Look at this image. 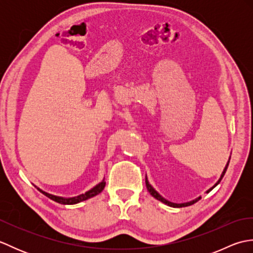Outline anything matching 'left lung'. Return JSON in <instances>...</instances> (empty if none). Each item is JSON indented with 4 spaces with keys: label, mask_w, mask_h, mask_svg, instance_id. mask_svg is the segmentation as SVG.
Returning <instances> with one entry per match:
<instances>
[{
    "label": "left lung",
    "mask_w": 253,
    "mask_h": 253,
    "mask_svg": "<svg viewBox=\"0 0 253 253\" xmlns=\"http://www.w3.org/2000/svg\"><path fill=\"white\" fill-rule=\"evenodd\" d=\"M230 160V159H229ZM228 164H229V161H228V163H227V165H226V168H225V169H224V171L222 173V176H221V178L218 179V181L216 182L215 185H214L211 189H209L208 190V192L209 191H211L214 187L215 186H217L219 182H221V180H222V178L224 177V175H225V173H226V169H227V168H228ZM146 186H147V189H148V191L150 192V195H151L152 197H154L155 199H157V200H159V201H161V202H163V203H165V204H168V206H169V207H173V208H182V207H188V206H191V204H193V203H196L197 201H199L200 200L201 198H198V199H196V200H193V201H190V202H187V203H181V204H177V203H173V202H169V201H168V200H165V199L163 198V197H161L159 193L155 191L153 188H152V186L149 184L148 182V180H147V178H146Z\"/></svg>",
    "instance_id": "8db88e82"
}]
</instances>
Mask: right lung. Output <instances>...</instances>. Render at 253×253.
<instances>
[{"label":"right lung","instance_id":"right-lung-1","mask_svg":"<svg viewBox=\"0 0 253 253\" xmlns=\"http://www.w3.org/2000/svg\"><path fill=\"white\" fill-rule=\"evenodd\" d=\"M104 187H105V182L102 181V182H100L99 185H96L94 188H92V189H91V190L84 193V195H80L78 197H74V198H69V199L53 196V195H50V193H46V192L42 191L40 189H38V190L43 193V195L46 196L47 198L52 199L53 201H55L57 203H61V204H75V203L84 201V200H87V199H89V198H92V197H94L96 195H99V193L104 189Z\"/></svg>","mask_w":253,"mask_h":253}]
</instances>
